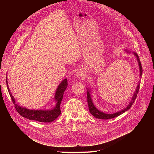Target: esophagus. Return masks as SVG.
I'll use <instances>...</instances> for the list:
<instances>
[{
  "instance_id": "obj_1",
  "label": "esophagus",
  "mask_w": 154,
  "mask_h": 154,
  "mask_svg": "<svg viewBox=\"0 0 154 154\" xmlns=\"http://www.w3.org/2000/svg\"><path fill=\"white\" fill-rule=\"evenodd\" d=\"M76 76H77V78L80 79L82 77H83L85 76V74L82 71H78L76 73Z\"/></svg>"
}]
</instances>
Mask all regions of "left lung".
Segmentation results:
<instances>
[{
	"mask_svg": "<svg viewBox=\"0 0 154 154\" xmlns=\"http://www.w3.org/2000/svg\"><path fill=\"white\" fill-rule=\"evenodd\" d=\"M134 54L135 55V56L137 57V60L138 61V64H139V66H140V76H141L142 75V72H143V68H142V66H141V61L139 59V57H138V54H137L136 53H134ZM140 84L139 83L138 86L137 87V90H136V91L134 95V97L132 98V99H131L130 103H129V105L124 109H122V110L120 111V112H118L117 113H113V114H106L105 113H103L102 112H100L99 110H98V109L94 106L93 102H92V100H91V95H90V91L88 90L87 91V101H88V107H89V111L92 114L93 116H94L95 118H98V119H112V118H115V117H117L118 116H119L120 115L122 114L123 113H124L125 111H127V109H128L132 105V104L134 103V101L137 96V94L138 93V91H139V89H140Z\"/></svg>",
	"mask_w": 154,
	"mask_h": 154,
	"instance_id": "8db88e82",
	"label": "left lung"
}]
</instances>
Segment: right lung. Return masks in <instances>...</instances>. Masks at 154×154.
I'll use <instances>...</instances> for the list:
<instances>
[{
	"label": "right lung",
	"instance_id": "right-lung-1",
	"mask_svg": "<svg viewBox=\"0 0 154 154\" xmlns=\"http://www.w3.org/2000/svg\"><path fill=\"white\" fill-rule=\"evenodd\" d=\"M7 86L12 102L14 103V107L16 111L20 116H23L25 118H27L30 120H34L42 122H51L55 120L61 114L60 104L63 99L64 91L66 89L68 86V80L66 79H64L59 85L55 96V99L57 102L55 108L51 109V110H32V109H29L19 106V105L15 103V100L10 91L7 82Z\"/></svg>",
	"mask_w": 154,
	"mask_h": 154
}]
</instances>
